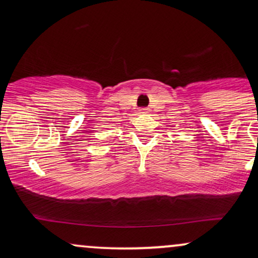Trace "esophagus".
<instances>
[{
    "label": "esophagus",
    "mask_w": 258,
    "mask_h": 258,
    "mask_svg": "<svg viewBox=\"0 0 258 258\" xmlns=\"http://www.w3.org/2000/svg\"><path fill=\"white\" fill-rule=\"evenodd\" d=\"M149 112V108H146V107H143V108H140V113H148Z\"/></svg>",
    "instance_id": "esophagus-1"
}]
</instances>
